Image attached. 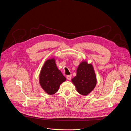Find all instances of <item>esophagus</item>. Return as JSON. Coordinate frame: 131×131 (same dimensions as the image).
I'll return each mask as SVG.
<instances>
[{
	"label": "esophagus",
	"instance_id": "1",
	"mask_svg": "<svg viewBox=\"0 0 131 131\" xmlns=\"http://www.w3.org/2000/svg\"><path fill=\"white\" fill-rule=\"evenodd\" d=\"M71 75H68V76H67V80H70L71 79Z\"/></svg>",
	"mask_w": 131,
	"mask_h": 131
}]
</instances>
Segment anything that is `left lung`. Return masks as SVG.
<instances>
[{
    "label": "left lung",
    "instance_id": "obj_1",
    "mask_svg": "<svg viewBox=\"0 0 131 131\" xmlns=\"http://www.w3.org/2000/svg\"><path fill=\"white\" fill-rule=\"evenodd\" d=\"M79 94L85 96L93 90L96 85L97 79L94 68L91 64L82 61L77 69V75L71 79Z\"/></svg>",
    "mask_w": 131,
    "mask_h": 131
}]
</instances>
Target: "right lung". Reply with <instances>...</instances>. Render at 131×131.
I'll list each match as a JSON object with an SVG mask.
<instances>
[{
  "label": "right lung",
  "instance_id": "obj_1",
  "mask_svg": "<svg viewBox=\"0 0 131 131\" xmlns=\"http://www.w3.org/2000/svg\"><path fill=\"white\" fill-rule=\"evenodd\" d=\"M66 80V78L57 67L54 58L45 62L39 74V83L46 93L49 95L55 94L61 84Z\"/></svg>",
  "mask_w": 131,
  "mask_h": 131
}]
</instances>
